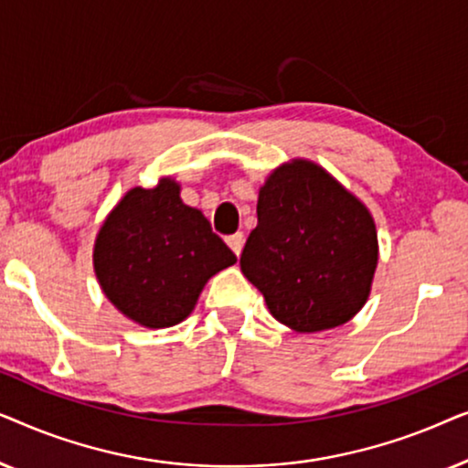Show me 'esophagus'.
<instances>
[{"mask_svg":"<svg viewBox=\"0 0 468 468\" xmlns=\"http://www.w3.org/2000/svg\"><path fill=\"white\" fill-rule=\"evenodd\" d=\"M228 245H229V249H232V251L236 253V255H240L242 253V247H245V236H242L240 232H236V234H232V236H228Z\"/></svg>","mask_w":468,"mask_h":468,"instance_id":"1","label":"esophagus"}]
</instances>
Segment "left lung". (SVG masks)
I'll return each mask as SVG.
<instances>
[{
	"label": "left lung",
	"instance_id": "1",
	"mask_svg": "<svg viewBox=\"0 0 468 468\" xmlns=\"http://www.w3.org/2000/svg\"><path fill=\"white\" fill-rule=\"evenodd\" d=\"M377 260L373 215L322 165L292 159L260 187L240 271L287 328L347 324L367 304Z\"/></svg>",
	"mask_w": 468,
	"mask_h": 468
}]
</instances>
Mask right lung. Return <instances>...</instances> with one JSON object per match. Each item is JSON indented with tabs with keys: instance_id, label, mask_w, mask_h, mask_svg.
<instances>
[{
	"instance_id": "obj_1",
	"label": "right lung",
	"mask_w": 468,
	"mask_h": 468,
	"mask_svg": "<svg viewBox=\"0 0 468 468\" xmlns=\"http://www.w3.org/2000/svg\"><path fill=\"white\" fill-rule=\"evenodd\" d=\"M236 264L202 210L181 200V185L162 178L133 187L101 223L93 268L106 298L144 328H170L194 311L207 281Z\"/></svg>"
}]
</instances>
